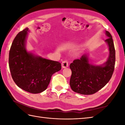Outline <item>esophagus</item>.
Returning <instances> with one entry per match:
<instances>
[{
	"mask_svg": "<svg viewBox=\"0 0 125 125\" xmlns=\"http://www.w3.org/2000/svg\"><path fill=\"white\" fill-rule=\"evenodd\" d=\"M69 66L68 62L67 61H63L62 63V67L63 68H65Z\"/></svg>",
	"mask_w": 125,
	"mask_h": 125,
	"instance_id": "34e87169",
	"label": "esophagus"
}]
</instances>
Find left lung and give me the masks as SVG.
Returning <instances> with one entry per match:
<instances>
[{
	"label": "left lung",
	"instance_id": "1",
	"mask_svg": "<svg viewBox=\"0 0 125 125\" xmlns=\"http://www.w3.org/2000/svg\"><path fill=\"white\" fill-rule=\"evenodd\" d=\"M105 34L108 38L105 41L108 47L109 56L104 63L99 65L90 64L89 55L84 54L70 64L72 74L70 85L74 92L84 95L94 94L102 89L112 77L115 51L112 35L106 31Z\"/></svg>",
	"mask_w": 125,
	"mask_h": 125
}]
</instances>
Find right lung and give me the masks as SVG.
Instances as JSON below:
<instances>
[{
    "label": "right lung",
    "mask_w": 125,
    "mask_h": 125,
    "mask_svg": "<svg viewBox=\"0 0 125 125\" xmlns=\"http://www.w3.org/2000/svg\"><path fill=\"white\" fill-rule=\"evenodd\" d=\"M28 28H25L13 40L9 52V68L18 87L31 94H39L46 90L52 76L61 69V64L28 52Z\"/></svg>",
    "instance_id": "add662e5"
}]
</instances>
